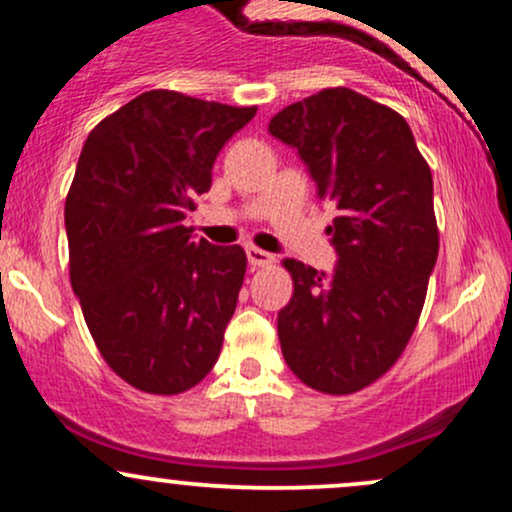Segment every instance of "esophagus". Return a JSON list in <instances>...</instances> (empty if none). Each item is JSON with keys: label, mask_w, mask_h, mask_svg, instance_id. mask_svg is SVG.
<instances>
[{"label": "esophagus", "mask_w": 512, "mask_h": 512, "mask_svg": "<svg viewBox=\"0 0 512 512\" xmlns=\"http://www.w3.org/2000/svg\"><path fill=\"white\" fill-rule=\"evenodd\" d=\"M245 255H248V262L252 267H267V264L274 262V255L267 250H260V248H248L245 250Z\"/></svg>", "instance_id": "1"}]
</instances>
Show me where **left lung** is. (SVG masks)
Wrapping results in <instances>:
<instances>
[{
	"label": "left lung",
	"instance_id": "obj_1",
	"mask_svg": "<svg viewBox=\"0 0 512 512\" xmlns=\"http://www.w3.org/2000/svg\"><path fill=\"white\" fill-rule=\"evenodd\" d=\"M308 168L327 226L332 274L286 260L293 296L279 310L281 354L305 385L351 395L407 346L438 260L431 168L402 115L351 88H325L269 122Z\"/></svg>",
	"mask_w": 512,
	"mask_h": 512
}]
</instances>
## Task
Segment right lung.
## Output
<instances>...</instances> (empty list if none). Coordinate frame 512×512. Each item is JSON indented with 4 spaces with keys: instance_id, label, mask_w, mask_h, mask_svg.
I'll use <instances>...</instances> for the list:
<instances>
[{
    "instance_id": "obj_1",
    "label": "right lung",
    "mask_w": 512,
    "mask_h": 512,
    "mask_svg": "<svg viewBox=\"0 0 512 512\" xmlns=\"http://www.w3.org/2000/svg\"><path fill=\"white\" fill-rule=\"evenodd\" d=\"M255 113L146 91L81 149L64 204L72 289L98 351L137 390H190L221 354L248 257L195 240L182 221Z\"/></svg>"
}]
</instances>
